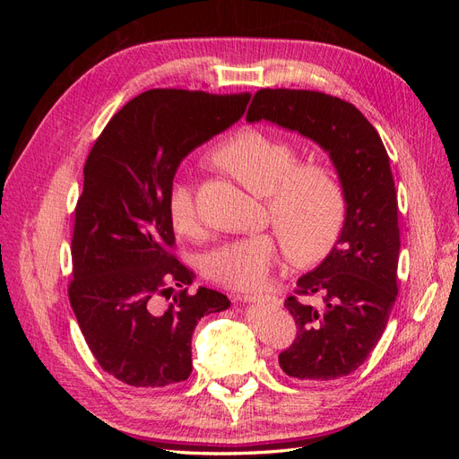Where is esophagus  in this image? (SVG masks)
<instances>
[{"label": "esophagus", "instance_id": "esophagus-1", "mask_svg": "<svg viewBox=\"0 0 459 459\" xmlns=\"http://www.w3.org/2000/svg\"><path fill=\"white\" fill-rule=\"evenodd\" d=\"M239 300L243 302H258V304H270V307H280L281 300L277 297H270V295H241Z\"/></svg>", "mask_w": 459, "mask_h": 459}]
</instances>
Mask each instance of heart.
<instances>
[{"label": "heart", "mask_w": 459, "mask_h": 459, "mask_svg": "<svg viewBox=\"0 0 459 459\" xmlns=\"http://www.w3.org/2000/svg\"><path fill=\"white\" fill-rule=\"evenodd\" d=\"M214 160L256 195L268 199L272 224L281 233L287 253L299 266L319 262L335 247L346 218V197L339 178L322 164H297L295 147L260 128H243L221 145ZM178 231L199 230L191 186L179 182L169 197ZM281 260V243L272 233L228 241L208 253V280L235 290L268 287Z\"/></svg>", "instance_id": "heart-1"}]
</instances>
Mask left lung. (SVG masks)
I'll use <instances>...</instances> for the list:
<instances>
[{
    "label": "left lung",
    "instance_id": "8db88e82",
    "mask_svg": "<svg viewBox=\"0 0 459 459\" xmlns=\"http://www.w3.org/2000/svg\"><path fill=\"white\" fill-rule=\"evenodd\" d=\"M266 120L322 147L346 197L335 247L297 281L299 295H317L316 308L295 297L285 308L297 339L280 366L300 381H329L352 373L379 342L398 295V201L386 149L369 120L339 97L308 90H260L247 122Z\"/></svg>",
    "mask_w": 459,
    "mask_h": 459
}]
</instances>
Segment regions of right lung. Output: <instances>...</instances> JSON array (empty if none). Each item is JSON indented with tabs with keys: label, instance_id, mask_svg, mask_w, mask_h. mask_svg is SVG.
<instances>
[{
	"label": "right lung",
	"instance_id": "obj_1",
	"mask_svg": "<svg viewBox=\"0 0 459 459\" xmlns=\"http://www.w3.org/2000/svg\"><path fill=\"white\" fill-rule=\"evenodd\" d=\"M248 100L149 90L110 118L90 151L68 299L97 362L130 386L186 381L199 319L230 308L218 290L187 293L195 273L170 253L169 197L179 162L238 122Z\"/></svg>",
	"mask_w": 459,
	"mask_h": 459
}]
</instances>
